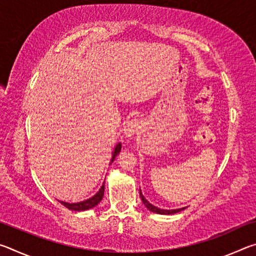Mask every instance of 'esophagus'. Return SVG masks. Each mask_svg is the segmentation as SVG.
<instances>
[{"mask_svg": "<svg viewBox=\"0 0 256 256\" xmlns=\"http://www.w3.org/2000/svg\"><path fill=\"white\" fill-rule=\"evenodd\" d=\"M141 128V122L138 120H128V122L126 123V125H125V128H124V133L125 136L131 138V136H134L136 134V132L138 131V130Z\"/></svg>", "mask_w": 256, "mask_h": 256, "instance_id": "34e87169", "label": "esophagus"}]
</instances>
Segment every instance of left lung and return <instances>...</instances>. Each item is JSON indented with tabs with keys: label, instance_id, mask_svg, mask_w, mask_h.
<instances>
[{
	"label": "left lung",
	"instance_id": "8db88e82",
	"mask_svg": "<svg viewBox=\"0 0 256 256\" xmlns=\"http://www.w3.org/2000/svg\"><path fill=\"white\" fill-rule=\"evenodd\" d=\"M140 198H141L142 202H144V204L146 206V209H149L150 211L154 212V214H177V212H180V211L185 209V208H182V209H174V210H164V209H159V208L154 206L151 204V203H149L148 200H146L144 196V194L141 193V190H140Z\"/></svg>",
	"mask_w": 256,
	"mask_h": 256
}]
</instances>
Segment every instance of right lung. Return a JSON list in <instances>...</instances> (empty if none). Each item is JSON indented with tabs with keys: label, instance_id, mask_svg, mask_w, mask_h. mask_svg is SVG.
<instances>
[{
	"label": "right lung",
	"instance_id": "add662e5",
	"mask_svg": "<svg viewBox=\"0 0 256 256\" xmlns=\"http://www.w3.org/2000/svg\"><path fill=\"white\" fill-rule=\"evenodd\" d=\"M120 148H122V144H116L114 151H112V156L110 162H114V159H115L116 156L120 154ZM104 192H105V183L102 185V188H99L98 192L94 194L92 198H88V200H84V201H81V202H78V203H68V202L60 201V204H63L66 208H68V210H72V211H84V210L92 209V208L96 206L98 203L102 200Z\"/></svg>",
	"mask_w": 256,
	"mask_h": 256
}]
</instances>
